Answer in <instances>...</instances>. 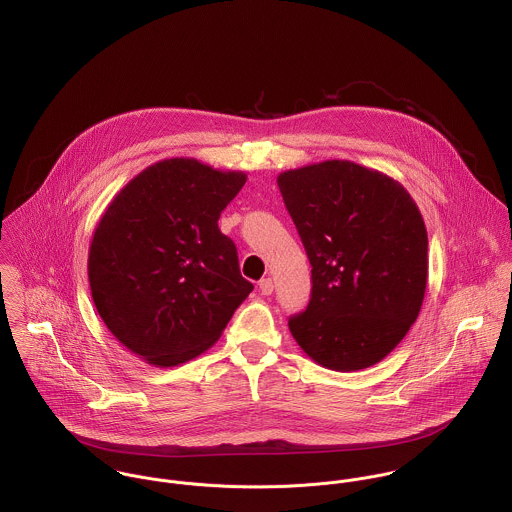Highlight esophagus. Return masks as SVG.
I'll list each match as a JSON object with an SVG mask.
<instances>
[{"instance_id":"1","label":"esophagus","mask_w":512,"mask_h":512,"mask_svg":"<svg viewBox=\"0 0 512 512\" xmlns=\"http://www.w3.org/2000/svg\"><path fill=\"white\" fill-rule=\"evenodd\" d=\"M260 292H262V295H270V293L274 292V282H272V278L260 280Z\"/></svg>"}]
</instances>
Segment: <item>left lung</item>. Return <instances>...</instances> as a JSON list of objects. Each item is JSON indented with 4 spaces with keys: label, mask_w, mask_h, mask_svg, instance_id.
<instances>
[{
    "label": "left lung",
    "mask_w": 512,
    "mask_h": 512,
    "mask_svg": "<svg viewBox=\"0 0 512 512\" xmlns=\"http://www.w3.org/2000/svg\"><path fill=\"white\" fill-rule=\"evenodd\" d=\"M278 187L311 264V299L290 319L317 365L353 372L406 337L428 284V232L406 187L347 159L288 169Z\"/></svg>",
    "instance_id": "obj_1"
}]
</instances>
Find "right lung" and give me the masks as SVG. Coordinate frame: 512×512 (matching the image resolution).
<instances>
[{
	"label": "right lung",
	"mask_w": 512,
	"mask_h": 512,
	"mask_svg": "<svg viewBox=\"0 0 512 512\" xmlns=\"http://www.w3.org/2000/svg\"><path fill=\"white\" fill-rule=\"evenodd\" d=\"M244 183V171L161 159L130 179L98 220L88 248L94 305L147 365H183L211 349L252 292L219 228Z\"/></svg>",
	"instance_id": "1"
}]
</instances>
